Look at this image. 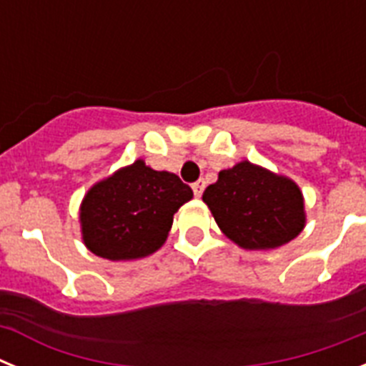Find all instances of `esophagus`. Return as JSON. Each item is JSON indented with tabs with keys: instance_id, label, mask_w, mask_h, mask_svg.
Instances as JSON below:
<instances>
[{
	"instance_id": "obj_1",
	"label": "esophagus",
	"mask_w": 366,
	"mask_h": 366,
	"mask_svg": "<svg viewBox=\"0 0 366 366\" xmlns=\"http://www.w3.org/2000/svg\"><path fill=\"white\" fill-rule=\"evenodd\" d=\"M192 190H194V196H196V198H199V196L203 194V190H205V181L198 179L196 183H192Z\"/></svg>"
}]
</instances>
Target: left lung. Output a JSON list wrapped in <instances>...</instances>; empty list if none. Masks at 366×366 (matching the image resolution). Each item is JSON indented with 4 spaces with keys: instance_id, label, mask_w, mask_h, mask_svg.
<instances>
[{
    "instance_id": "1",
    "label": "left lung",
    "mask_w": 366,
    "mask_h": 366,
    "mask_svg": "<svg viewBox=\"0 0 366 366\" xmlns=\"http://www.w3.org/2000/svg\"><path fill=\"white\" fill-rule=\"evenodd\" d=\"M216 223L244 249H274L304 229L302 192L292 179L244 161L203 192Z\"/></svg>"
}]
</instances>
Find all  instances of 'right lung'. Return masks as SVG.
I'll return each mask as SVG.
<instances>
[{
	"instance_id": "1",
	"label": "right lung",
	"mask_w": 366,
	"mask_h": 366,
	"mask_svg": "<svg viewBox=\"0 0 366 366\" xmlns=\"http://www.w3.org/2000/svg\"><path fill=\"white\" fill-rule=\"evenodd\" d=\"M190 198L192 189L176 174L135 161L97 183L84 198V244L108 260L147 257L163 245L174 214Z\"/></svg>"
}]
</instances>
